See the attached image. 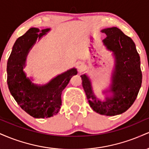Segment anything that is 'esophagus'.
<instances>
[{
    "label": "esophagus",
    "instance_id": "esophagus-1",
    "mask_svg": "<svg viewBox=\"0 0 149 149\" xmlns=\"http://www.w3.org/2000/svg\"><path fill=\"white\" fill-rule=\"evenodd\" d=\"M83 69V63H78V64H77V69H78L79 71H80Z\"/></svg>",
    "mask_w": 149,
    "mask_h": 149
}]
</instances>
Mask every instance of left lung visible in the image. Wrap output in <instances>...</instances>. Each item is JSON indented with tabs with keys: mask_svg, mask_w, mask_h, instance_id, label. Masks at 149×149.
I'll list each match as a JSON object with an SVG mask.
<instances>
[{
	"mask_svg": "<svg viewBox=\"0 0 149 149\" xmlns=\"http://www.w3.org/2000/svg\"><path fill=\"white\" fill-rule=\"evenodd\" d=\"M101 31L107 35L102 40L103 45L112 52L115 61L110 85L102 91L104 100L95 95L91 80L86 73L80 76L82 85L93 111L101 115H119L132 105L141 88L140 57L133 40L118 28L111 27Z\"/></svg>",
	"mask_w": 149,
	"mask_h": 149,
	"instance_id": "obj_1",
	"label": "left lung"
}]
</instances>
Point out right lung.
Segmentation results:
<instances>
[{
    "label": "right lung",
    "mask_w": 149,
    "mask_h": 149,
    "mask_svg": "<svg viewBox=\"0 0 149 149\" xmlns=\"http://www.w3.org/2000/svg\"><path fill=\"white\" fill-rule=\"evenodd\" d=\"M49 31L50 29H29L17 39L7 64V82L12 96L24 111L36 118H47L58 113L61 92L71 77L78 73L76 68H72L44 85L34 84L33 79L26 76L23 69L29 53L37 40Z\"/></svg>",
    "instance_id": "add662e5"
}]
</instances>
